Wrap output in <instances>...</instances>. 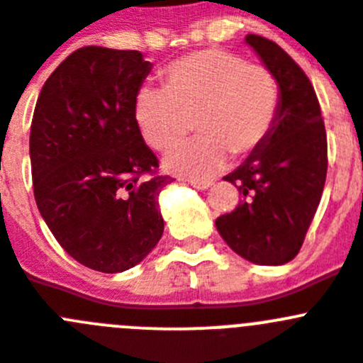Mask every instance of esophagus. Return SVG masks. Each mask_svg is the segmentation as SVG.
Here are the masks:
<instances>
[{"label":"esophagus","instance_id":"esophagus-1","mask_svg":"<svg viewBox=\"0 0 363 363\" xmlns=\"http://www.w3.org/2000/svg\"><path fill=\"white\" fill-rule=\"evenodd\" d=\"M189 184L194 186V188H197V189H208V188H211V186H213V182H211V181H199V179H191V181H189Z\"/></svg>","mask_w":363,"mask_h":363}]
</instances>
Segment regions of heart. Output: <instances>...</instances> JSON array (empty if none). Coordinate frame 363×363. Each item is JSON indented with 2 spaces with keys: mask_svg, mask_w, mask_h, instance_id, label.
Wrapping results in <instances>:
<instances>
[{
  "mask_svg": "<svg viewBox=\"0 0 363 363\" xmlns=\"http://www.w3.org/2000/svg\"><path fill=\"white\" fill-rule=\"evenodd\" d=\"M162 90L141 88L132 117L143 141L166 150L194 116L199 132L169 150L166 169L186 177H210L226 164L228 153L246 157L264 145L279 119L280 84L271 68L242 55L204 48L182 55L161 70Z\"/></svg>",
  "mask_w": 363,
  "mask_h": 363,
  "instance_id": "obj_1",
  "label": "heart"
}]
</instances>
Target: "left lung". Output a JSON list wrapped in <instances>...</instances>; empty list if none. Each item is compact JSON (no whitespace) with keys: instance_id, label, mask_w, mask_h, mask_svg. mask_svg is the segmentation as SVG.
Masks as SVG:
<instances>
[{"instance_id":"left-lung-1","label":"left lung","mask_w":363,"mask_h":363,"mask_svg":"<svg viewBox=\"0 0 363 363\" xmlns=\"http://www.w3.org/2000/svg\"><path fill=\"white\" fill-rule=\"evenodd\" d=\"M280 84L279 119L264 145L228 174L242 201L215 220L228 246L260 266L298 255L328 175V135L318 97L306 72L275 41L247 34Z\"/></svg>"}]
</instances>
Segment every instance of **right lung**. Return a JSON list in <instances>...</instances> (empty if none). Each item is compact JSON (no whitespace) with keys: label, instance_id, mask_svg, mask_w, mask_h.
Listing matches in <instances>:
<instances>
[{"label":"right lung","instance_id":"add662e5","mask_svg":"<svg viewBox=\"0 0 363 363\" xmlns=\"http://www.w3.org/2000/svg\"><path fill=\"white\" fill-rule=\"evenodd\" d=\"M141 52L83 47L41 88L30 125L34 197L55 240L90 269L141 262L164 231L159 195L175 181L132 117L150 74Z\"/></svg>","mask_w":363,"mask_h":363}]
</instances>
